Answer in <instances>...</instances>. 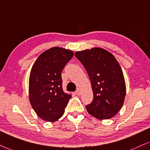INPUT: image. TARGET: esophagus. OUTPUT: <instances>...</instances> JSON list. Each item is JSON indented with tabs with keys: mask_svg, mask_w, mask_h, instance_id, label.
I'll return each mask as SVG.
<instances>
[{
	"mask_svg": "<svg viewBox=\"0 0 150 150\" xmlns=\"http://www.w3.org/2000/svg\"><path fill=\"white\" fill-rule=\"evenodd\" d=\"M75 94H76L77 95H81V90L78 88L77 90L76 91H75Z\"/></svg>",
	"mask_w": 150,
	"mask_h": 150,
	"instance_id": "obj_1",
	"label": "esophagus"
}]
</instances>
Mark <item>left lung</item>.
I'll return each mask as SVG.
<instances>
[{
    "label": "left lung",
    "instance_id": "8db88e82",
    "mask_svg": "<svg viewBox=\"0 0 150 150\" xmlns=\"http://www.w3.org/2000/svg\"><path fill=\"white\" fill-rule=\"evenodd\" d=\"M75 57L86 70L93 100L86 106L88 112L103 120L112 118L124 102L126 86L121 68L115 56L102 48L77 51Z\"/></svg>",
    "mask_w": 150,
    "mask_h": 150
}]
</instances>
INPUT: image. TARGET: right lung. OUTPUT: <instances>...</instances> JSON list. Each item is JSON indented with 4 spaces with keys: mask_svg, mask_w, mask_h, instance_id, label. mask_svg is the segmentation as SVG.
<instances>
[{
    "mask_svg": "<svg viewBox=\"0 0 150 150\" xmlns=\"http://www.w3.org/2000/svg\"><path fill=\"white\" fill-rule=\"evenodd\" d=\"M73 52L53 47L42 53L32 67L29 81V98L40 118L54 122L64 115L71 95L62 88V71L73 57Z\"/></svg>",
    "mask_w": 150,
    "mask_h": 150,
    "instance_id": "1",
    "label": "right lung"
}]
</instances>
